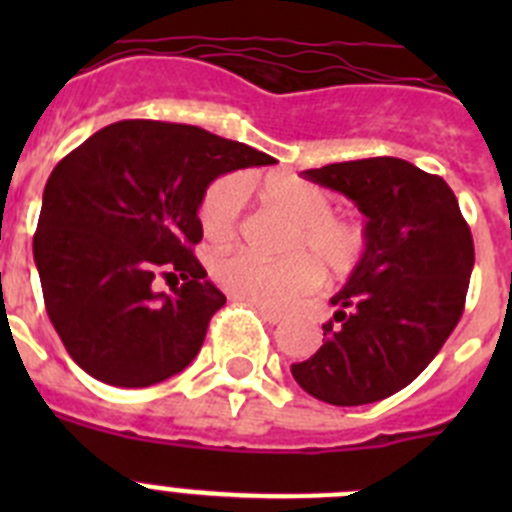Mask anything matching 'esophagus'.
<instances>
[{"instance_id":"obj_1","label":"esophagus","mask_w":512,"mask_h":512,"mask_svg":"<svg viewBox=\"0 0 512 512\" xmlns=\"http://www.w3.org/2000/svg\"><path fill=\"white\" fill-rule=\"evenodd\" d=\"M256 310L261 312V318L269 320V323H279V320L284 318V312L277 310V307H269V305H253Z\"/></svg>"}]
</instances>
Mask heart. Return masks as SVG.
Instances as JSON below:
<instances>
[{
  "label": "heart",
  "instance_id": "obj_1",
  "mask_svg": "<svg viewBox=\"0 0 512 512\" xmlns=\"http://www.w3.org/2000/svg\"><path fill=\"white\" fill-rule=\"evenodd\" d=\"M251 182L243 174L220 176L200 202L202 233L212 243L233 241L243 223ZM274 205L295 217L284 238V259H264L251 251L220 253L212 279L230 297L256 305H287L310 292L318 277L343 279L359 269L366 253V230L336 215L338 200L328 189L300 179L274 176L264 184Z\"/></svg>",
  "mask_w": 512,
  "mask_h": 512
}]
</instances>
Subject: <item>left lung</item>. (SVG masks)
<instances>
[{
	"label": "left lung",
	"mask_w": 512,
	"mask_h": 512,
	"mask_svg": "<svg viewBox=\"0 0 512 512\" xmlns=\"http://www.w3.org/2000/svg\"><path fill=\"white\" fill-rule=\"evenodd\" d=\"M305 179L354 200L366 253L323 325V346L292 364L307 395L369 405L408 387L459 323L474 241L441 176L392 156L307 169Z\"/></svg>",
	"instance_id": "8db88e82"
}]
</instances>
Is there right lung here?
Returning <instances> with one entry per match:
<instances>
[{"instance_id":"right-lung-1","label":"right lung","mask_w":512,"mask_h":512,"mask_svg":"<svg viewBox=\"0 0 512 512\" xmlns=\"http://www.w3.org/2000/svg\"><path fill=\"white\" fill-rule=\"evenodd\" d=\"M274 158L194 125L120 120L48 176L33 256L71 359L112 387H151L200 354L225 295L192 248L217 176ZM176 278L169 296L155 279ZM183 284H178V279Z\"/></svg>"}]
</instances>
